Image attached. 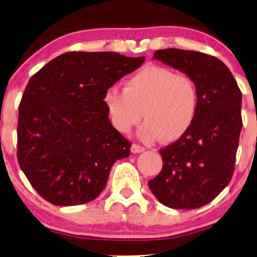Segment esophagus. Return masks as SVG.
Returning <instances> with one entry per match:
<instances>
[{
    "instance_id": "34e87169",
    "label": "esophagus",
    "mask_w": 257,
    "mask_h": 257,
    "mask_svg": "<svg viewBox=\"0 0 257 257\" xmlns=\"http://www.w3.org/2000/svg\"><path fill=\"white\" fill-rule=\"evenodd\" d=\"M144 151H145V149H144L143 146L137 145V144H133V145L131 146V152L135 153V154H137V153H142V152H144Z\"/></svg>"
}]
</instances>
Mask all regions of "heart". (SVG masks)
<instances>
[{
	"mask_svg": "<svg viewBox=\"0 0 257 257\" xmlns=\"http://www.w3.org/2000/svg\"><path fill=\"white\" fill-rule=\"evenodd\" d=\"M112 124L127 133L140 121L138 136L144 142L159 137L164 143L181 138L195 120L199 90L186 75L158 65H146L124 83V89L111 87L104 94ZM143 113L142 114L141 112Z\"/></svg>",
	"mask_w": 257,
	"mask_h": 257,
	"instance_id": "1",
	"label": "heart"
}]
</instances>
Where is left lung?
Wrapping results in <instances>:
<instances>
[{
	"mask_svg": "<svg viewBox=\"0 0 257 257\" xmlns=\"http://www.w3.org/2000/svg\"><path fill=\"white\" fill-rule=\"evenodd\" d=\"M153 59L194 80L199 108L188 131L159 151L163 170L149 181L150 189L170 208H199L215 199L233 175L242 93L230 70L213 56L172 48L157 50Z\"/></svg>",
	"mask_w": 257,
	"mask_h": 257,
	"instance_id": "1",
	"label": "left lung"
}]
</instances>
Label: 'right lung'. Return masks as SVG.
Wrapping results in <instances>:
<instances>
[{
  "mask_svg": "<svg viewBox=\"0 0 257 257\" xmlns=\"http://www.w3.org/2000/svg\"><path fill=\"white\" fill-rule=\"evenodd\" d=\"M145 57L66 52L31 77L19 107L17 159L42 198L56 206L90 202L127 142L108 119L104 94Z\"/></svg>",
  "mask_w": 257,
  "mask_h": 257,
  "instance_id": "1",
  "label": "right lung"
}]
</instances>
